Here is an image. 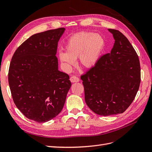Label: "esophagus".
<instances>
[{
  "mask_svg": "<svg viewBox=\"0 0 152 152\" xmlns=\"http://www.w3.org/2000/svg\"><path fill=\"white\" fill-rule=\"evenodd\" d=\"M70 81L72 82H79L80 81L79 78H78L77 76H75V75L72 76L70 77Z\"/></svg>",
  "mask_w": 152,
  "mask_h": 152,
  "instance_id": "1",
  "label": "esophagus"
}]
</instances>
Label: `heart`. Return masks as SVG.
Returning a JSON list of instances; mask_svg holds the SVG:
<instances>
[{
	"instance_id": "heart-1",
	"label": "heart",
	"mask_w": 152,
	"mask_h": 152,
	"mask_svg": "<svg viewBox=\"0 0 152 152\" xmlns=\"http://www.w3.org/2000/svg\"><path fill=\"white\" fill-rule=\"evenodd\" d=\"M105 46L103 37L99 34L82 31L72 35L67 40L66 52H60L58 57L65 71H69L79 59L82 67L90 68L98 63Z\"/></svg>"
}]
</instances>
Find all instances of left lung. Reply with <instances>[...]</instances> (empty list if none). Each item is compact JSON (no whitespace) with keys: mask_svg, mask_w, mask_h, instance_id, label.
<instances>
[{"mask_svg":"<svg viewBox=\"0 0 152 152\" xmlns=\"http://www.w3.org/2000/svg\"><path fill=\"white\" fill-rule=\"evenodd\" d=\"M108 31L115 39L111 52L80 77L87 105L103 116L125 112L134 99L141 82L140 63L134 48L121 31Z\"/></svg>","mask_w":152,"mask_h":152,"instance_id":"obj_1","label":"left lung"}]
</instances>
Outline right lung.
<instances>
[{
  "instance_id": "right-lung-1",
  "label": "right lung",
  "mask_w": 152,
  "mask_h": 152,
  "mask_svg": "<svg viewBox=\"0 0 152 152\" xmlns=\"http://www.w3.org/2000/svg\"><path fill=\"white\" fill-rule=\"evenodd\" d=\"M65 28L31 35L14 53L8 81L14 103L24 115L37 122L56 117L72 86L66 73L58 70V42Z\"/></svg>"
}]
</instances>
